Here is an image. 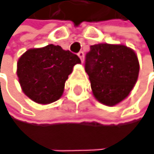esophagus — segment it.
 Instances as JSON below:
<instances>
[{"mask_svg": "<svg viewBox=\"0 0 154 154\" xmlns=\"http://www.w3.org/2000/svg\"><path fill=\"white\" fill-rule=\"evenodd\" d=\"M78 55H79V57L81 58V61H82V63L84 62V57H85V53L82 52V51H79V52L78 53Z\"/></svg>", "mask_w": 154, "mask_h": 154, "instance_id": "34e87169", "label": "esophagus"}]
</instances>
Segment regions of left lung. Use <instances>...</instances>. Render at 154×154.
<instances>
[{
    "label": "left lung",
    "mask_w": 154,
    "mask_h": 154,
    "mask_svg": "<svg viewBox=\"0 0 154 154\" xmlns=\"http://www.w3.org/2000/svg\"><path fill=\"white\" fill-rule=\"evenodd\" d=\"M94 97L113 107L128 97L139 75V61L133 49L123 44L99 43L91 46L86 56Z\"/></svg>",
    "instance_id": "obj_1"
}]
</instances>
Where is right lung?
<instances>
[{"label":"right lung","instance_id":"obj_1","mask_svg":"<svg viewBox=\"0 0 154 154\" xmlns=\"http://www.w3.org/2000/svg\"><path fill=\"white\" fill-rule=\"evenodd\" d=\"M79 63L81 59L78 55L62 49L59 45L30 48L17 62L21 89L35 103H53L62 96L68 75Z\"/></svg>","mask_w":154,"mask_h":154}]
</instances>
